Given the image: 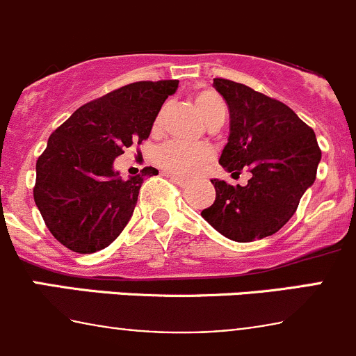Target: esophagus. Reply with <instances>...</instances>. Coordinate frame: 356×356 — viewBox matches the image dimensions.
I'll list each match as a JSON object with an SVG mask.
<instances>
[{"instance_id":"esophagus-1","label":"esophagus","mask_w":356,"mask_h":356,"mask_svg":"<svg viewBox=\"0 0 356 356\" xmlns=\"http://www.w3.org/2000/svg\"><path fill=\"white\" fill-rule=\"evenodd\" d=\"M170 179L175 182V184L179 186V188H188V186H189V181H186V179L179 177V175H170Z\"/></svg>"}]
</instances>
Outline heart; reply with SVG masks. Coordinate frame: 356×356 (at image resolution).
I'll return each mask as SVG.
<instances>
[{
	"label": "heart",
	"instance_id": "obj_1",
	"mask_svg": "<svg viewBox=\"0 0 356 356\" xmlns=\"http://www.w3.org/2000/svg\"><path fill=\"white\" fill-rule=\"evenodd\" d=\"M195 108L198 110L207 125L213 124H224L227 108L225 103L222 102L220 96L213 91H200L193 99ZM161 113L158 115L155 124H160ZM213 156L210 146L207 145H182V143H165L163 146L156 149L155 161L165 170L172 172V174L184 175V177H193L201 168L208 163Z\"/></svg>",
	"mask_w": 356,
	"mask_h": 356
}]
</instances>
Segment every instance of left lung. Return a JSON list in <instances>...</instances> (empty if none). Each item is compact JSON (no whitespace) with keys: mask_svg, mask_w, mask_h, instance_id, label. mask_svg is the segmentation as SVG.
Segmentation results:
<instances>
[{"mask_svg":"<svg viewBox=\"0 0 356 356\" xmlns=\"http://www.w3.org/2000/svg\"><path fill=\"white\" fill-rule=\"evenodd\" d=\"M231 113L227 145L218 163L246 186L211 179L213 204L201 217L227 239L251 243L275 234L314 184L322 152L315 132L284 103L227 79H213Z\"/></svg>","mask_w":356,"mask_h":356,"instance_id":"1","label":"left lung"}]
</instances>
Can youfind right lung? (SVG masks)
Masks as SVG:
<instances>
[{
    "instance_id": "obj_1",
    "label": "right lung",
    "mask_w": 356,
    "mask_h": 356,
    "mask_svg": "<svg viewBox=\"0 0 356 356\" xmlns=\"http://www.w3.org/2000/svg\"><path fill=\"white\" fill-rule=\"evenodd\" d=\"M179 81H141L77 108L49 136L35 163V207L56 241L95 253L118 238L134 213L143 175L122 179L115 158L152 132Z\"/></svg>"
}]
</instances>
